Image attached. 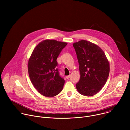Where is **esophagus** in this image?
I'll return each mask as SVG.
<instances>
[{
  "label": "esophagus",
  "instance_id": "1",
  "mask_svg": "<svg viewBox=\"0 0 130 130\" xmlns=\"http://www.w3.org/2000/svg\"><path fill=\"white\" fill-rule=\"evenodd\" d=\"M70 76H66V78L67 79H69V78H70Z\"/></svg>",
  "mask_w": 130,
  "mask_h": 130
}]
</instances>
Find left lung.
I'll list each match as a JSON object with an SVG mask.
<instances>
[{"label":"left lung","instance_id":"left-lung-1","mask_svg":"<svg viewBox=\"0 0 130 130\" xmlns=\"http://www.w3.org/2000/svg\"><path fill=\"white\" fill-rule=\"evenodd\" d=\"M79 64L80 79L76 84L79 93L85 96L96 95L106 82L109 64L103 51L97 45L81 40L73 44Z\"/></svg>","mask_w":130,"mask_h":130}]
</instances>
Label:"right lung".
I'll return each mask as SVG.
<instances>
[{"instance_id":"1","label":"right lung","mask_w":130,"mask_h":130,"mask_svg":"<svg viewBox=\"0 0 130 130\" xmlns=\"http://www.w3.org/2000/svg\"><path fill=\"white\" fill-rule=\"evenodd\" d=\"M67 44L54 40H44L34 48L29 60L30 80L44 96L54 97L63 89L65 80L60 75L57 59Z\"/></svg>"}]
</instances>
